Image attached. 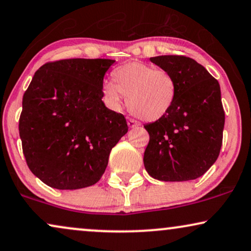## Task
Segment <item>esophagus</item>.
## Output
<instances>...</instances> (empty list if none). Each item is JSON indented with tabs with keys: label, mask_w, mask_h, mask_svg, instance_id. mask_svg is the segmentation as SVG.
Returning a JSON list of instances; mask_svg holds the SVG:
<instances>
[{
	"label": "esophagus",
	"mask_w": 251,
	"mask_h": 251,
	"mask_svg": "<svg viewBox=\"0 0 251 251\" xmlns=\"http://www.w3.org/2000/svg\"><path fill=\"white\" fill-rule=\"evenodd\" d=\"M127 124H128V127L129 128H136L138 126H140V124L138 122H135L134 119H128L127 120Z\"/></svg>",
	"instance_id": "obj_1"
}]
</instances>
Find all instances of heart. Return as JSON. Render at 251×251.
I'll use <instances>...</instances> for the list:
<instances>
[{
    "mask_svg": "<svg viewBox=\"0 0 251 251\" xmlns=\"http://www.w3.org/2000/svg\"><path fill=\"white\" fill-rule=\"evenodd\" d=\"M112 82L103 85L105 102L113 109L123 104L122 95L127 96V106L133 115L145 122H156L170 112L178 95L175 75L165 69L131 62L112 73Z\"/></svg>",
    "mask_w": 251,
    "mask_h": 251,
    "instance_id": "heart-1",
    "label": "heart"
}]
</instances>
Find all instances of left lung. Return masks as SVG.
Instances as JSON below:
<instances>
[{
	"instance_id": "1",
	"label": "left lung",
	"mask_w": 251,
	"mask_h": 251,
	"mask_svg": "<svg viewBox=\"0 0 251 251\" xmlns=\"http://www.w3.org/2000/svg\"><path fill=\"white\" fill-rule=\"evenodd\" d=\"M150 62L175 75L178 95L168 115L145 125L150 139L143 164L160 181L198 179L222 148L225 112L219 82L186 56H156Z\"/></svg>"
}]
</instances>
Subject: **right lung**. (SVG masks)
Masks as SVG:
<instances>
[{
    "label": "right lung",
    "instance_id": "add662e5",
    "mask_svg": "<svg viewBox=\"0 0 251 251\" xmlns=\"http://www.w3.org/2000/svg\"><path fill=\"white\" fill-rule=\"evenodd\" d=\"M116 61L71 58L46 63L23 96V152L33 175L56 189L101 179L109 155L128 131L122 113L104 105L103 78Z\"/></svg>",
    "mask_w": 251,
    "mask_h": 251
}]
</instances>
